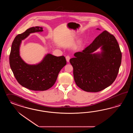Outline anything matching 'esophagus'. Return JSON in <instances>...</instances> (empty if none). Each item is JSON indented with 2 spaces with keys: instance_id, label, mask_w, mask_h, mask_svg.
Here are the masks:
<instances>
[{
  "instance_id": "obj_1",
  "label": "esophagus",
  "mask_w": 133,
  "mask_h": 133,
  "mask_svg": "<svg viewBox=\"0 0 133 133\" xmlns=\"http://www.w3.org/2000/svg\"><path fill=\"white\" fill-rule=\"evenodd\" d=\"M70 56H66V59L67 62H69V61H70Z\"/></svg>"
}]
</instances>
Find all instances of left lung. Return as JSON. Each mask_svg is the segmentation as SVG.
I'll list each match as a JSON object with an SVG mask.
<instances>
[{
    "mask_svg": "<svg viewBox=\"0 0 133 133\" xmlns=\"http://www.w3.org/2000/svg\"><path fill=\"white\" fill-rule=\"evenodd\" d=\"M100 47L101 53L93 52ZM74 56L70 62L77 86L86 92H98L115 81L122 54L115 37L104 31L82 52L75 53Z\"/></svg>",
    "mask_w": 133,
    "mask_h": 133,
    "instance_id": "1",
    "label": "left lung"
}]
</instances>
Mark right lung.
<instances>
[{
	"label": "right lung",
	"instance_id": "add662e5",
	"mask_svg": "<svg viewBox=\"0 0 133 133\" xmlns=\"http://www.w3.org/2000/svg\"><path fill=\"white\" fill-rule=\"evenodd\" d=\"M43 31V28L36 26L27 29L16 36L12 42L9 56L10 65L17 82L23 87L33 91H45L55 83L61 69L66 64L64 56L46 55L36 64H28L20 57V46L22 40L29 35Z\"/></svg>",
	"mask_w": 133,
	"mask_h": 133
}]
</instances>
